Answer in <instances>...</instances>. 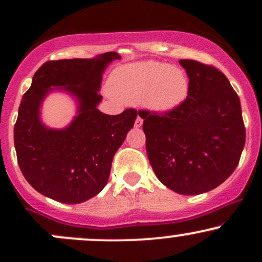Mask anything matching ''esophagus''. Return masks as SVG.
Here are the masks:
<instances>
[{"instance_id": "1", "label": "esophagus", "mask_w": 262, "mask_h": 262, "mask_svg": "<svg viewBox=\"0 0 262 262\" xmlns=\"http://www.w3.org/2000/svg\"><path fill=\"white\" fill-rule=\"evenodd\" d=\"M141 125H143V119L140 118L139 116L137 117V119H135V123H134V127L135 128H140Z\"/></svg>"}]
</instances>
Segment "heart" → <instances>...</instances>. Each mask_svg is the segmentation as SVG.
<instances>
[{
	"label": "heart",
	"instance_id": "heart-1",
	"mask_svg": "<svg viewBox=\"0 0 262 262\" xmlns=\"http://www.w3.org/2000/svg\"><path fill=\"white\" fill-rule=\"evenodd\" d=\"M108 89L125 103L139 102L150 112L166 114L176 111L188 97L189 80L182 69L145 60L113 70Z\"/></svg>",
	"mask_w": 262,
	"mask_h": 262
}]
</instances>
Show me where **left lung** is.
Listing matches in <instances>:
<instances>
[{
	"label": "left lung",
	"instance_id": "1",
	"mask_svg": "<svg viewBox=\"0 0 262 262\" xmlns=\"http://www.w3.org/2000/svg\"><path fill=\"white\" fill-rule=\"evenodd\" d=\"M189 79L186 101L159 116L140 111L146 154L156 177L180 194L218 187L234 172L245 144L239 96L225 75L196 60H180Z\"/></svg>",
	"mask_w": 262,
	"mask_h": 262
}]
</instances>
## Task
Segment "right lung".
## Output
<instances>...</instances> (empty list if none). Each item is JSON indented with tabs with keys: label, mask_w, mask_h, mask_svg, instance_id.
<instances>
[{
	"label": "right lung",
	"mask_w": 262,
	"mask_h": 262,
	"mask_svg": "<svg viewBox=\"0 0 262 262\" xmlns=\"http://www.w3.org/2000/svg\"><path fill=\"white\" fill-rule=\"evenodd\" d=\"M114 52L92 59L48 61L38 69L23 95L14 124V148L20 171L39 193L61 203L85 202L110 179L113 156L133 128L137 111L117 116L98 111L102 75ZM53 92L68 93L77 102V116L65 128L41 122V106Z\"/></svg>",
	"instance_id": "right-lung-1"
}]
</instances>
